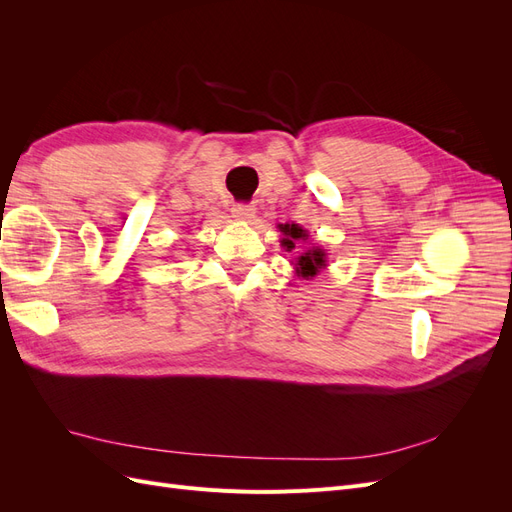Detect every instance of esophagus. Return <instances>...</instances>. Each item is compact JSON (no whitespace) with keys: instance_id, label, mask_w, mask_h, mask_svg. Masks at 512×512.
<instances>
[{"instance_id":"esophagus-1","label":"esophagus","mask_w":512,"mask_h":512,"mask_svg":"<svg viewBox=\"0 0 512 512\" xmlns=\"http://www.w3.org/2000/svg\"><path fill=\"white\" fill-rule=\"evenodd\" d=\"M254 213H256L254 207L245 205V203H239V205L232 207V218H237V220H252Z\"/></svg>"}]
</instances>
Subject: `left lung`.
I'll use <instances>...</instances> for the list:
<instances>
[{
	"instance_id": "left-lung-1",
	"label": "left lung",
	"mask_w": 512,
	"mask_h": 512,
	"mask_svg": "<svg viewBox=\"0 0 512 512\" xmlns=\"http://www.w3.org/2000/svg\"><path fill=\"white\" fill-rule=\"evenodd\" d=\"M280 230L284 232V247H288V250H292L294 247V241L297 239H303L305 237V230L297 224H280ZM297 271L303 275V277H314L318 273V269L324 267V252L322 250H307L299 260H297Z\"/></svg>"
}]
</instances>
